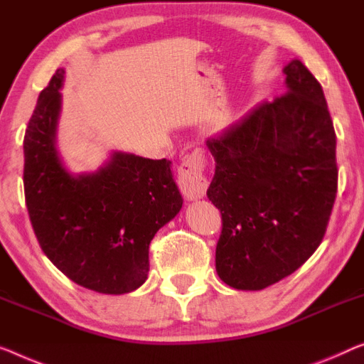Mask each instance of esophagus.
<instances>
[{"mask_svg": "<svg viewBox=\"0 0 364 364\" xmlns=\"http://www.w3.org/2000/svg\"><path fill=\"white\" fill-rule=\"evenodd\" d=\"M205 159L200 151H193L186 155L178 168V186L184 198L193 200L203 198L208 191L209 181L204 175Z\"/></svg>", "mask_w": 364, "mask_h": 364, "instance_id": "esophagus-1", "label": "esophagus"}]
</instances>
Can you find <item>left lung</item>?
<instances>
[{"mask_svg":"<svg viewBox=\"0 0 364 364\" xmlns=\"http://www.w3.org/2000/svg\"><path fill=\"white\" fill-rule=\"evenodd\" d=\"M287 91L210 137L220 210L215 269L225 284L259 291L294 273L321 245L338 186L337 135L322 86L301 60Z\"/></svg>","mask_w":364,"mask_h":364,"instance_id":"1","label":"left lung"}]
</instances>
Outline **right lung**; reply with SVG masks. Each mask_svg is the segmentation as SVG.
<instances>
[{
	"label": "right lung",
	"mask_w": 364,
	"mask_h": 364,
	"mask_svg": "<svg viewBox=\"0 0 364 364\" xmlns=\"http://www.w3.org/2000/svg\"><path fill=\"white\" fill-rule=\"evenodd\" d=\"M65 70L41 91L24 135V196L37 242L86 289L126 294L149 274V245L180 213L170 160L114 151L100 171L75 176L55 149Z\"/></svg>",
	"instance_id": "obj_1"
}]
</instances>
